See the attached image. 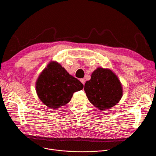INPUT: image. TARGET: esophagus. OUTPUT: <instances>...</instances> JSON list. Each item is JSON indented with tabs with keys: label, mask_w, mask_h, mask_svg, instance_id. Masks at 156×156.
I'll return each mask as SVG.
<instances>
[{
	"label": "esophagus",
	"mask_w": 156,
	"mask_h": 156,
	"mask_svg": "<svg viewBox=\"0 0 156 156\" xmlns=\"http://www.w3.org/2000/svg\"><path fill=\"white\" fill-rule=\"evenodd\" d=\"M80 81L81 82V83H82L83 85L84 84V83H85V80H84V78L80 79Z\"/></svg>",
	"instance_id": "1"
}]
</instances>
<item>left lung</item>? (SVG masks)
<instances>
[{"instance_id":"1","label":"left lung","mask_w":156,"mask_h":156,"mask_svg":"<svg viewBox=\"0 0 156 156\" xmlns=\"http://www.w3.org/2000/svg\"><path fill=\"white\" fill-rule=\"evenodd\" d=\"M84 90L90 102L102 110L115 105L123 95L121 83L115 73L101 67L93 72Z\"/></svg>"}]
</instances>
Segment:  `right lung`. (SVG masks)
Wrapping results in <instances>:
<instances>
[{
	"label": "right lung",
	"instance_id": "obj_1",
	"mask_svg": "<svg viewBox=\"0 0 156 156\" xmlns=\"http://www.w3.org/2000/svg\"><path fill=\"white\" fill-rule=\"evenodd\" d=\"M83 84L55 62H50L37 80L36 90L40 100L51 108H58L69 102Z\"/></svg>",
	"mask_w": 156,
	"mask_h": 156
}]
</instances>
